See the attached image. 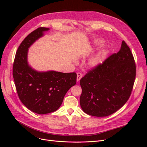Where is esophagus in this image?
Instances as JSON below:
<instances>
[{
  "instance_id": "1",
  "label": "esophagus",
  "mask_w": 147,
  "mask_h": 147,
  "mask_svg": "<svg viewBox=\"0 0 147 147\" xmlns=\"http://www.w3.org/2000/svg\"><path fill=\"white\" fill-rule=\"evenodd\" d=\"M77 75V82H79L80 80V79L82 78V76H83V74H82L81 72H78Z\"/></svg>"
}]
</instances>
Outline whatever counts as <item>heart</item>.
I'll list each match as a JSON object with an SVG mask.
<instances>
[{"label": "heart", "mask_w": 147, "mask_h": 147, "mask_svg": "<svg viewBox=\"0 0 147 147\" xmlns=\"http://www.w3.org/2000/svg\"><path fill=\"white\" fill-rule=\"evenodd\" d=\"M104 43V41L100 40H97L95 42V44L96 45H100ZM105 56V52L104 51H100L93 56L92 58L90 61V64L92 66H95L101 63L102 61L103 60L104 57Z\"/></svg>", "instance_id": "heart-1"}]
</instances>
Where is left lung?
I'll list each match as a JSON object with an SVG mask.
<instances>
[{
	"mask_svg": "<svg viewBox=\"0 0 147 147\" xmlns=\"http://www.w3.org/2000/svg\"><path fill=\"white\" fill-rule=\"evenodd\" d=\"M136 75L134 56L123 40L117 53L88 70L80 81L84 112L98 117L116 112L129 98Z\"/></svg>",
	"mask_w": 147,
	"mask_h": 147,
	"instance_id": "left-lung-1",
	"label": "left lung"
}]
</instances>
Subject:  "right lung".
Here are the masks:
<instances>
[{
    "label": "right lung",
    "instance_id": "1",
    "mask_svg": "<svg viewBox=\"0 0 147 147\" xmlns=\"http://www.w3.org/2000/svg\"><path fill=\"white\" fill-rule=\"evenodd\" d=\"M48 29L38 28L24 39L18 48L13 66V77L20 100L32 112L40 115L58 109L66 92L77 83L75 72H38L29 66V47Z\"/></svg>",
    "mask_w": 147,
    "mask_h": 147
}]
</instances>
